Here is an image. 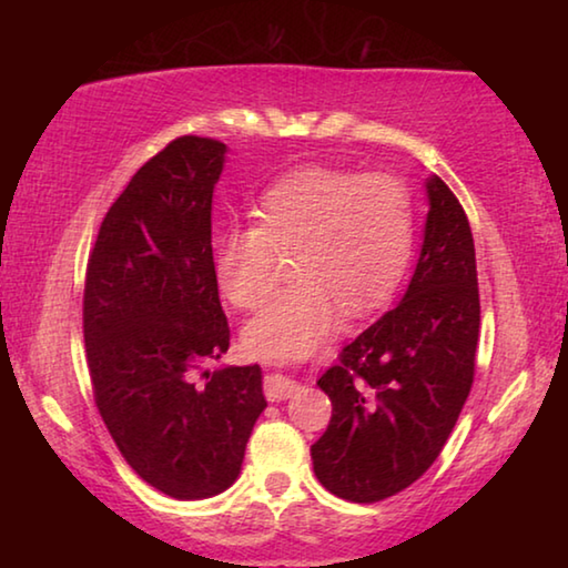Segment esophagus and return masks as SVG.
Segmentation results:
<instances>
[{
	"label": "esophagus",
	"instance_id": "1",
	"mask_svg": "<svg viewBox=\"0 0 568 568\" xmlns=\"http://www.w3.org/2000/svg\"><path fill=\"white\" fill-rule=\"evenodd\" d=\"M265 398L267 400H285V398H293L297 390H301V383L281 376V373H271V376L265 378Z\"/></svg>",
	"mask_w": 568,
	"mask_h": 568
}]
</instances>
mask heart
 <instances>
[{
  "label": "heart",
  "instance_id": "b5f03b06",
  "mask_svg": "<svg viewBox=\"0 0 568 568\" xmlns=\"http://www.w3.org/2000/svg\"><path fill=\"white\" fill-rule=\"evenodd\" d=\"M257 220L217 237L215 275L227 301L250 311L273 291L283 255L295 253L297 283L245 325V348L267 361L307 358L345 311H376L396 293L413 253L410 192L393 175L297 170L263 192Z\"/></svg>",
  "mask_w": 568,
  "mask_h": 568
}]
</instances>
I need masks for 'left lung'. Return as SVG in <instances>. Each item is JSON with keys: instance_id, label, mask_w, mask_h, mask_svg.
<instances>
[{"instance_id": "left-lung-1", "label": "left lung", "mask_w": 568, "mask_h": 568, "mask_svg": "<svg viewBox=\"0 0 568 568\" xmlns=\"http://www.w3.org/2000/svg\"><path fill=\"white\" fill-rule=\"evenodd\" d=\"M400 303L365 328L318 378L333 416L311 446L331 494L376 504L418 480L438 458L474 383L480 303L468 217L438 175Z\"/></svg>"}]
</instances>
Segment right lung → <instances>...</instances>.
<instances>
[{
	"instance_id": "obj_1",
	"label": "right lung",
	"mask_w": 568,
	"mask_h": 568,
	"mask_svg": "<svg viewBox=\"0 0 568 568\" xmlns=\"http://www.w3.org/2000/svg\"><path fill=\"white\" fill-rule=\"evenodd\" d=\"M227 148L172 140L134 172L100 225L84 281V348L100 416L134 474L165 496L223 494L267 400L261 365L227 353L213 263V190Z\"/></svg>"
}]
</instances>
